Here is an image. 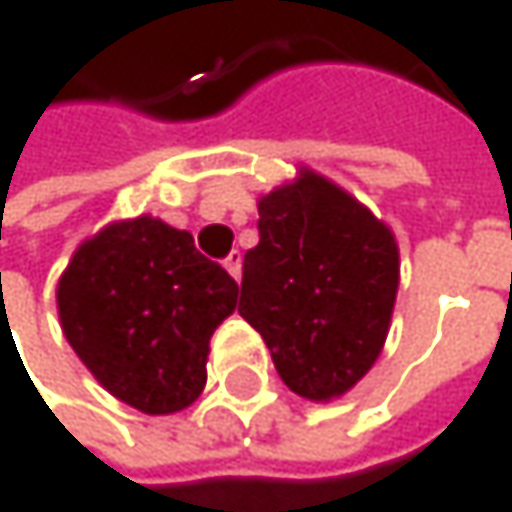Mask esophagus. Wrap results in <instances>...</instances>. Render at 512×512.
Instances as JSON below:
<instances>
[{"label":"esophagus","mask_w":512,"mask_h":512,"mask_svg":"<svg viewBox=\"0 0 512 512\" xmlns=\"http://www.w3.org/2000/svg\"><path fill=\"white\" fill-rule=\"evenodd\" d=\"M223 265H226V271H229L235 280H241V253H238V250H232V253L223 259Z\"/></svg>","instance_id":"esophagus-1"}]
</instances>
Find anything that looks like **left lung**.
Returning a JSON list of instances; mask_svg holds the SVG:
<instances>
[{
  "label": "left lung",
  "mask_w": 512,
  "mask_h": 512,
  "mask_svg": "<svg viewBox=\"0 0 512 512\" xmlns=\"http://www.w3.org/2000/svg\"><path fill=\"white\" fill-rule=\"evenodd\" d=\"M395 292V235L341 186L301 168L295 183L259 199L238 313L295 395L332 401L371 371Z\"/></svg>",
  "instance_id": "obj_1"
}]
</instances>
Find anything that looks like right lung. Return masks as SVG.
<instances>
[{
    "label": "right lung",
    "mask_w": 512,
    "mask_h": 512,
    "mask_svg": "<svg viewBox=\"0 0 512 512\" xmlns=\"http://www.w3.org/2000/svg\"><path fill=\"white\" fill-rule=\"evenodd\" d=\"M238 304L229 271L193 235L153 217L111 223L84 241L56 286L62 335L123 404L165 416L208 380L211 335Z\"/></svg>",
    "instance_id": "right-lung-1"
}]
</instances>
